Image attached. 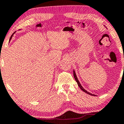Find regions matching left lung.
I'll return each instance as SVG.
<instances>
[{"instance_id": "8db88e82", "label": "left lung", "mask_w": 124, "mask_h": 124, "mask_svg": "<svg viewBox=\"0 0 124 124\" xmlns=\"http://www.w3.org/2000/svg\"><path fill=\"white\" fill-rule=\"evenodd\" d=\"M73 76H74V78H75V80H76V82H77V83H78V86H79V87H80V89H82V90H83L84 92H85V93H86L88 94H90V95H92V96H95L94 94H92V93H90L89 92H88L87 91H86V90H85V89H84V88L82 86V85H80V82H79V81L78 80V78H77V76H76V73H75V70H73Z\"/></svg>"}]
</instances>
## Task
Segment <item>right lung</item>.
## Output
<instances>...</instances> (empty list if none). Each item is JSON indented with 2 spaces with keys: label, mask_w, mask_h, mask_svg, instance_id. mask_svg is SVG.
<instances>
[{
  "label": "right lung",
  "mask_w": 124,
  "mask_h": 124,
  "mask_svg": "<svg viewBox=\"0 0 124 124\" xmlns=\"http://www.w3.org/2000/svg\"><path fill=\"white\" fill-rule=\"evenodd\" d=\"M15 32H14V33H15ZM14 33H13V34H14ZM13 34L12 35H11L10 38V40H9V41H10V40H11V39H12V36H13Z\"/></svg>",
  "instance_id": "obj_1"
}]
</instances>
